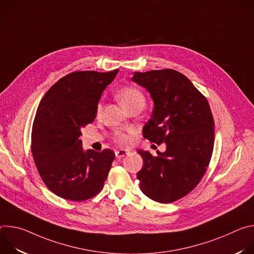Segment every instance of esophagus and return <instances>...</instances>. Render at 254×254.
<instances>
[{
  "label": "esophagus",
  "instance_id": "obj_1",
  "mask_svg": "<svg viewBox=\"0 0 254 254\" xmlns=\"http://www.w3.org/2000/svg\"><path fill=\"white\" fill-rule=\"evenodd\" d=\"M127 155H128V151H127V150H119V151L116 152V157H117L118 159L124 158V157L127 156Z\"/></svg>",
  "mask_w": 254,
  "mask_h": 254
}]
</instances>
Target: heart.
<instances>
[{"label": "heart", "instance_id": "heart-1", "mask_svg": "<svg viewBox=\"0 0 254 254\" xmlns=\"http://www.w3.org/2000/svg\"><path fill=\"white\" fill-rule=\"evenodd\" d=\"M118 98L121 101V103L125 106L127 111L136 104H142L144 106L146 103V98H144L143 94L135 87L132 86H127L119 90L118 92ZM101 113V104L99 103L97 105V114ZM115 139L117 142H119L122 146H127V144L130 141V138L127 134H125L123 132H116Z\"/></svg>", "mask_w": 254, "mask_h": 254}]
</instances>
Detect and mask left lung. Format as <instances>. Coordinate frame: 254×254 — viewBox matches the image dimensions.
<instances>
[{"label": "left lung", "instance_id": "obj_1", "mask_svg": "<svg viewBox=\"0 0 254 254\" xmlns=\"http://www.w3.org/2000/svg\"><path fill=\"white\" fill-rule=\"evenodd\" d=\"M131 81L150 93L154 110L142 133L166 143L164 153L138 150L143 165L136 174L139 189L159 203L186 196L200 182L214 147V121L207 99L182 73L173 70L134 72Z\"/></svg>", "mask_w": 254, "mask_h": 254}]
</instances>
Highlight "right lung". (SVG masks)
I'll return each mask as SVG.
<instances>
[{
	"label": "right lung",
	"instance_id": "obj_1",
	"mask_svg": "<svg viewBox=\"0 0 254 254\" xmlns=\"http://www.w3.org/2000/svg\"><path fill=\"white\" fill-rule=\"evenodd\" d=\"M118 72H73L52 85L40 101L32 128V155L45 185L63 199L84 201L103 187L115 153L84 151L79 136L95 120L101 94Z\"/></svg>",
	"mask_w": 254,
	"mask_h": 254
}]
</instances>
